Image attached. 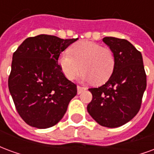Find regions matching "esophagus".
I'll return each instance as SVG.
<instances>
[{"label":"esophagus","instance_id":"1","mask_svg":"<svg viewBox=\"0 0 154 154\" xmlns=\"http://www.w3.org/2000/svg\"><path fill=\"white\" fill-rule=\"evenodd\" d=\"M77 93L78 94H80L82 93L83 91L85 90H87V87H81V86H77Z\"/></svg>","mask_w":154,"mask_h":154}]
</instances>
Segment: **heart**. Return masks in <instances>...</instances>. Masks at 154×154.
<instances>
[{
    "label": "heart",
    "instance_id": "b5f03b06",
    "mask_svg": "<svg viewBox=\"0 0 154 154\" xmlns=\"http://www.w3.org/2000/svg\"><path fill=\"white\" fill-rule=\"evenodd\" d=\"M57 62L67 79L73 80L82 70L84 80L93 81L98 85L110 79L116 65V55L110 48L91 41L74 44L70 48V54L62 53Z\"/></svg>",
    "mask_w": 154,
    "mask_h": 154
}]
</instances>
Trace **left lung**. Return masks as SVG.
I'll list each match as a JSON object with an SVG mask.
<instances>
[{
    "mask_svg": "<svg viewBox=\"0 0 154 154\" xmlns=\"http://www.w3.org/2000/svg\"><path fill=\"white\" fill-rule=\"evenodd\" d=\"M103 41L115 53L116 68L106 84L89 89L92 100L87 111L100 125L116 128L139 112L147 76L142 54L129 41L115 37H105Z\"/></svg>",
    "mask_w": 154,
    "mask_h": 154,
    "instance_id": "8db88e82",
    "label": "left lung"
}]
</instances>
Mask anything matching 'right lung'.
<instances>
[{
    "label": "right lung",
    "instance_id": "obj_1",
    "mask_svg": "<svg viewBox=\"0 0 154 154\" xmlns=\"http://www.w3.org/2000/svg\"><path fill=\"white\" fill-rule=\"evenodd\" d=\"M76 40L39 35L26 38L13 54L9 91L17 112L29 125H55L77 95V85L57 63L61 53Z\"/></svg>",
    "mask_w": 154,
    "mask_h": 154
}]
</instances>
